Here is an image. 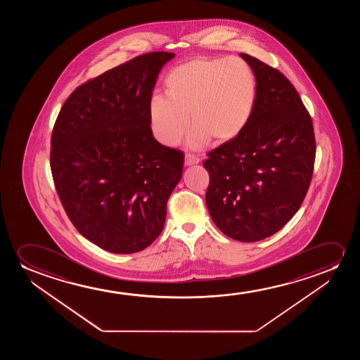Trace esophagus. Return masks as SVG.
Segmentation results:
<instances>
[{"label": "esophagus", "mask_w": 360, "mask_h": 360, "mask_svg": "<svg viewBox=\"0 0 360 360\" xmlns=\"http://www.w3.org/2000/svg\"><path fill=\"white\" fill-rule=\"evenodd\" d=\"M199 162H200V158H198L197 155H193V153L186 155V158H184L186 166H192V165H197Z\"/></svg>", "instance_id": "34e87169"}]
</instances>
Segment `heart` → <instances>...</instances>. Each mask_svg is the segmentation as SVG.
Segmentation results:
<instances>
[{"label":"heart","mask_w":360,"mask_h":360,"mask_svg":"<svg viewBox=\"0 0 360 360\" xmlns=\"http://www.w3.org/2000/svg\"><path fill=\"white\" fill-rule=\"evenodd\" d=\"M165 92L148 103V123L153 136L166 146H176L188 128L191 148L229 143L246 129L256 108V74L240 58H198L178 65L165 79ZM188 118H186V114Z\"/></svg>","instance_id":"obj_1"}]
</instances>
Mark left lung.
<instances>
[{"label": "left lung", "mask_w": 360, "mask_h": 360, "mask_svg": "<svg viewBox=\"0 0 360 360\" xmlns=\"http://www.w3.org/2000/svg\"><path fill=\"white\" fill-rule=\"evenodd\" d=\"M256 74L253 115L236 139L207 153L205 194L212 221L241 242L279 231L304 202L315 163L310 114L281 71L242 53Z\"/></svg>", "instance_id": "1"}]
</instances>
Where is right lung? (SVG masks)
<instances>
[{
  "mask_svg": "<svg viewBox=\"0 0 360 360\" xmlns=\"http://www.w3.org/2000/svg\"><path fill=\"white\" fill-rule=\"evenodd\" d=\"M173 53L129 60L79 86L51 135L50 167L76 230L105 251H143L162 231L184 153L153 138L148 103Z\"/></svg>",
  "mask_w": 360,
  "mask_h": 360,
  "instance_id": "right-lung-1",
  "label": "right lung"
}]
</instances>
